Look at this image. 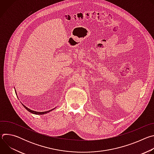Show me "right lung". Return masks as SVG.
<instances>
[{
  "label": "right lung",
  "mask_w": 154,
  "mask_h": 154,
  "mask_svg": "<svg viewBox=\"0 0 154 154\" xmlns=\"http://www.w3.org/2000/svg\"><path fill=\"white\" fill-rule=\"evenodd\" d=\"M16 92V91H15ZM22 105H23L24 106V108L27 109V111H29L30 113H33V114H35V115H44V114H46V113H49V112H51L52 110H53V109H51V110H49V111H47V112H35V111H33V110H32V109H29V108H27L26 106H25L24 105H23V103H22Z\"/></svg>",
  "instance_id": "1"
}]
</instances>
